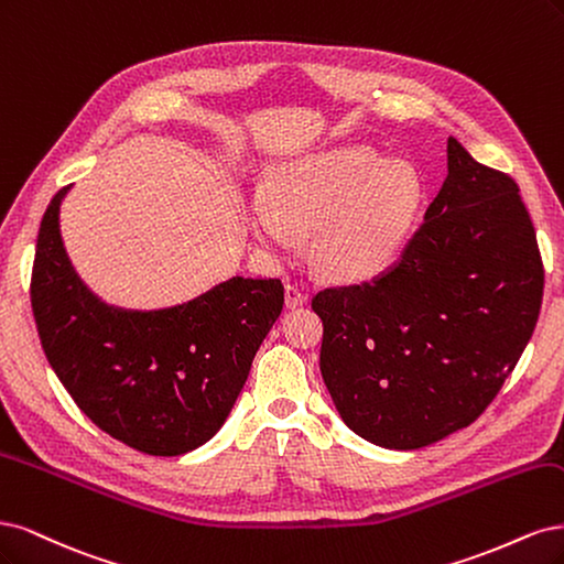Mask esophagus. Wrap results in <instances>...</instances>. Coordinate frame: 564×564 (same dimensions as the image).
<instances>
[{"instance_id":"1","label":"esophagus","mask_w":564,"mask_h":564,"mask_svg":"<svg viewBox=\"0 0 564 564\" xmlns=\"http://www.w3.org/2000/svg\"><path fill=\"white\" fill-rule=\"evenodd\" d=\"M306 302V293L297 283H285V304L288 306H302Z\"/></svg>"}]
</instances>
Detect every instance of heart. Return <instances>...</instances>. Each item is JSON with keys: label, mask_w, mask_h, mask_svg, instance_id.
Returning a JSON list of instances; mask_svg holds the SVG:
<instances>
[{"label": "heart", "mask_w": 564, "mask_h": 564, "mask_svg": "<svg viewBox=\"0 0 564 564\" xmlns=\"http://www.w3.org/2000/svg\"><path fill=\"white\" fill-rule=\"evenodd\" d=\"M422 185L408 163L347 144L288 161L271 175L269 198L246 204L248 229L269 256L285 258L295 231L314 234L312 258L341 283L384 271L405 248Z\"/></svg>", "instance_id": "1"}]
</instances>
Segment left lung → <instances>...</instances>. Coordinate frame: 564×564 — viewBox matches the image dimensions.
<instances>
[{"mask_svg":"<svg viewBox=\"0 0 564 564\" xmlns=\"http://www.w3.org/2000/svg\"><path fill=\"white\" fill-rule=\"evenodd\" d=\"M543 262L511 175L447 140V177L384 274L325 288L321 375L351 431L420 449L474 424L539 318Z\"/></svg>","mask_w":564,"mask_h":564,"instance_id":"left-lung-1","label":"left lung"}]
</instances>
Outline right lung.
<instances>
[{"label": "right lung", "instance_id": "obj_1", "mask_svg": "<svg viewBox=\"0 0 564 564\" xmlns=\"http://www.w3.org/2000/svg\"><path fill=\"white\" fill-rule=\"evenodd\" d=\"M51 198L34 252L30 300L42 349L77 408L105 433L154 457L210 441L239 398L252 358L283 308L279 279L234 276L156 312L105 304L63 248Z\"/></svg>", "mask_w": 564, "mask_h": 564}]
</instances>
